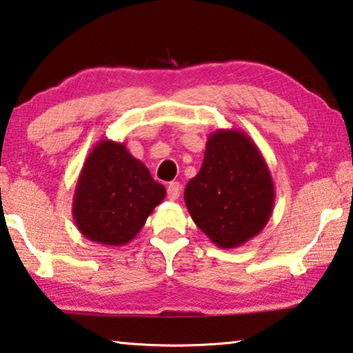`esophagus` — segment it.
I'll return each instance as SVG.
<instances>
[{
	"label": "esophagus",
	"instance_id": "obj_1",
	"mask_svg": "<svg viewBox=\"0 0 353 353\" xmlns=\"http://www.w3.org/2000/svg\"><path fill=\"white\" fill-rule=\"evenodd\" d=\"M181 195V186L180 183H170L169 186H167V197L170 200H178Z\"/></svg>",
	"mask_w": 353,
	"mask_h": 353
}]
</instances>
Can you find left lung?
<instances>
[{
    "instance_id": "obj_1",
    "label": "left lung",
    "mask_w": 353,
    "mask_h": 353,
    "mask_svg": "<svg viewBox=\"0 0 353 353\" xmlns=\"http://www.w3.org/2000/svg\"><path fill=\"white\" fill-rule=\"evenodd\" d=\"M184 201L195 225L217 247L236 248L261 233L272 216L275 186L252 137L234 128L211 132Z\"/></svg>"
}]
</instances>
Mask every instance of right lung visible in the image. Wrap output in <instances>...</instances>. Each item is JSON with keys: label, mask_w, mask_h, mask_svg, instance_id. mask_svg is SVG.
Masks as SVG:
<instances>
[{"label": "right lung", "mask_w": 353, "mask_h": 353, "mask_svg": "<svg viewBox=\"0 0 353 353\" xmlns=\"http://www.w3.org/2000/svg\"><path fill=\"white\" fill-rule=\"evenodd\" d=\"M164 197L165 188L153 180L125 142L101 139L79 172L72 214L84 238L122 247L136 238Z\"/></svg>", "instance_id": "right-lung-1"}]
</instances>
